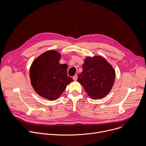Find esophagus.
I'll return each instance as SVG.
<instances>
[{
	"instance_id": "esophagus-1",
	"label": "esophagus",
	"mask_w": 146,
	"mask_h": 146,
	"mask_svg": "<svg viewBox=\"0 0 146 146\" xmlns=\"http://www.w3.org/2000/svg\"><path fill=\"white\" fill-rule=\"evenodd\" d=\"M73 80H74V81H76L77 80V75L74 76L73 77Z\"/></svg>"
}]
</instances>
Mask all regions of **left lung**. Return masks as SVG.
I'll return each mask as SVG.
<instances>
[{
	"instance_id": "8db88e82",
	"label": "left lung",
	"mask_w": 146,
	"mask_h": 146,
	"mask_svg": "<svg viewBox=\"0 0 146 146\" xmlns=\"http://www.w3.org/2000/svg\"><path fill=\"white\" fill-rule=\"evenodd\" d=\"M82 68L77 81L88 96L93 99H101L107 96L115 81L113 66L103 57L96 56L85 59Z\"/></svg>"
}]
</instances>
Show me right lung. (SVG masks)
I'll list each match as a JSON object with an SVG mask.
<instances>
[{
	"label": "right lung",
	"instance_id": "obj_1",
	"mask_svg": "<svg viewBox=\"0 0 146 146\" xmlns=\"http://www.w3.org/2000/svg\"><path fill=\"white\" fill-rule=\"evenodd\" d=\"M61 54L56 50L42 53L32 62L29 70L31 85L41 97L53 101L64 92L73 79L68 76L66 64H60Z\"/></svg>",
	"mask_w": 146,
	"mask_h": 146
}]
</instances>
